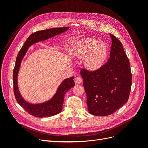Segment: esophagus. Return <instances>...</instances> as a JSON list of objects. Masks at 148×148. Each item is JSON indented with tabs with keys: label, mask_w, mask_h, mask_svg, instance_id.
Segmentation results:
<instances>
[{
	"label": "esophagus",
	"mask_w": 148,
	"mask_h": 148,
	"mask_svg": "<svg viewBox=\"0 0 148 148\" xmlns=\"http://www.w3.org/2000/svg\"><path fill=\"white\" fill-rule=\"evenodd\" d=\"M82 82V79L79 77H76L75 78V83L76 84H79Z\"/></svg>",
	"instance_id": "34e87169"
}]
</instances>
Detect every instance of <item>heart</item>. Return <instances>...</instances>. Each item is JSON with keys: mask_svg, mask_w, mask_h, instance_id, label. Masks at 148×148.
Instances as JSON below:
<instances>
[{"mask_svg": "<svg viewBox=\"0 0 148 148\" xmlns=\"http://www.w3.org/2000/svg\"><path fill=\"white\" fill-rule=\"evenodd\" d=\"M74 57L84 59V65L91 71L100 69L106 59L107 49L106 44L92 38L77 41L72 48Z\"/></svg>", "mask_w": 148, "mask_h": 148, "instance_id": "b5f03b06", "label": "heart"}]
</instances>
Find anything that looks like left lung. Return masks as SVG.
Listing matches in <instances>:
<instances>
[{
    "mask_svg": "<svg viewBox=\"0 0 148 148\" xmlns=\"http://www.w3.org/2000/svg\"><path fill=\"white\" fill-rule=\"evenodd\" d=\"M110 36V58L106 64L94 71H80L89 112L103 117L113 114L127 103L132 83L130 62L122 44L114 35Z\"/></svg>",
    "mask_w": 148,
    "mask_h": 148,
    "instance_id": "left-lung-1",
    "label": "left lung"
}]
</instances>
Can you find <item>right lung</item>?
<instances>
[{"label": "right lung", "mask_w": 148, "mask_h": 148, "mask_svg": "<svg viewBox=\"0 0 148 148\" xmlns=\"http://www.w3.org/2000/svg\"><path fill=\"white\" fill-rule=\"evenodd\" d=\"M69 29V27L54 28L47 29L42 31H39L31 34L26 39L22 46L21 50L16 59V62L14 70L13 72V91L18 103L25 109L28 113L36 117H51L61 112L62 110V106L64 101V96L70 89L75 86L74 77H71L65 79L58 87L55 95L51 99L39 104H33L26 101L21 95L18 85V75L22 60L27 52L29 47L33 44L43 41L56 36L57 35L61 34Z\"/></svg>", "instance_id": "1"}]
</instances>
